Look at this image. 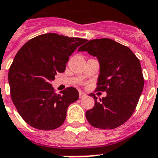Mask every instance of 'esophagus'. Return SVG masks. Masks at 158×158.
Here are the masks:
<instances>
[{
    "label": "esophagus",
    "instance_id": "esophagus-1",
    "mask_svg": "<svg viewBox=\"0 0 158 158\" xmlns=\"http://www.w3.org/2000/svg\"><path fill=\"white\" fill-rule=\"evenodd\" d=\"M79 98H84V97L86 96V94H84V92L82 91H79Z\"/></svg>",
    "mask_w": 158,
    "mask_h": 158
}]
</instances>
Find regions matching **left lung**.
<instances>
[{
    "label": "left lung",
    "mask_w": 158,
    "mask_h": 158,
    "mask_svg": "<svg viewBox=\"0 0 158 158\" xmlns=\"http://www.w3.org/2000/svg\"><path fill=\"white\" fill-rule=\"evenodd\" d=\"M79 52L97 56L100 74L96 91L106 92L86 111L89 124L102 130H112L125 123L133 115L142 94L144 79L139 60L128 47L109 38L86 41ZM90 95V96H91Z\"/></svg>",
    "instance_id": "left-lung-1"
}]
</instances>
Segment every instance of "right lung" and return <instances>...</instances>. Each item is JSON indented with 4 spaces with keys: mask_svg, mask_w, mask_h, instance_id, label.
Returning <instances> with one entry per match:
<instances>
[{
    "mask_svg": "<svg viewBox=\"0 0 158 158\" xmlns=\"http://www.w3.org/2000/svg\"><path fill=\"white\" fill-rule=\"evenodd\" d=\"M86 41L45 33L28 40L17 52L8 73L10 97L30 126L51 130L64 123L67 108L79 99V92L69 87L57 94L51 81L64 71L70 55Z\"/></svg>",
    "mask_w": 158,
    "mask_h": 158,
    "instance_id": "1",
    "label": "right lung"
}]
</instances>
